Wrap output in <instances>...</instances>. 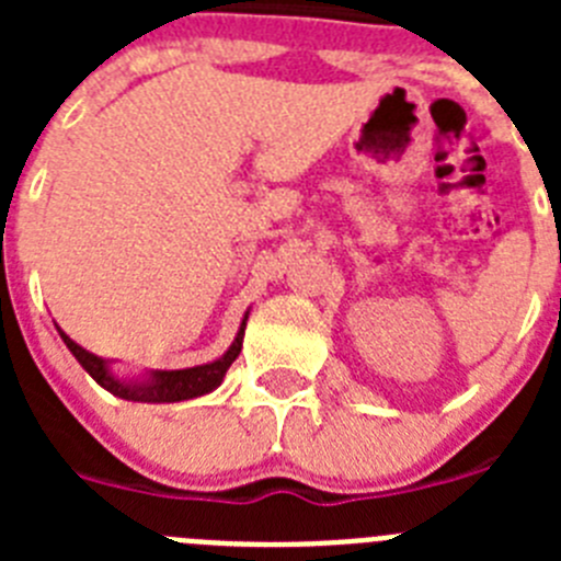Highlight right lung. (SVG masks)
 I'll list each match as a JSON object with an SVG mask.
<instances>
[{
    "mask_svg": "<svg viewBox=\"0 0 561 561\" xmlns=\"http://www.w3.org/2000/svg\"><path fill=\"white\" fill-rule=\"evenodd\" d=\"M244 329H247V317H244V323H241V329H238L236 342H232L230 351H227L221 359L210 362V365L185 368V370H157V374H151V379H146V381L114 379V376L108 374L106 359H101V356L83 351L81 345L69 340L64 331H61V340L67 342V348L72 351V356L81 362V368L87 370V374L92 376V379H95L101 388H106L108 393L121 396V399H126V401H153V404H162V401L196 399V396H205V393H210L213 388H219L221 379H225V374H227V368H230L232 362H236V356L241 354Z\"/></svg>",
    "mask_w": 561,
    "mask_h": 561,
    "instance_id": "right-lung-1",
    "label": "right lung"
}]
</instances>
